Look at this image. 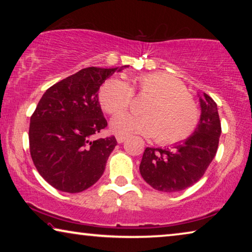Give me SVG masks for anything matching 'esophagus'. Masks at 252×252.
I'll return each instance as SVG.
<instances>
[{
    "instance_id": "esophagus-1",
    "label": "esophagus",
    "mask_w": 252,
    "mask_h": 252,
    "mask_svg": "<svg viewBox=\"0 0 252 252\" xmlns=\"http://www.w3.org/2000/svg\"><path fill=\"white\" fill-rule=\"evenodd\" d=\"M126 139H127V137H125V136H117V142L124 143L126 141Z\"/></svg>"
}]
</instances>
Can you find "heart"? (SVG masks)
Listing matches in <instances>:
<instances>
[{
  "instance_id": "b5f03b06",
  "label": "heart",
  "mask_w": 252,
  "mask_h": 252,
  "mask_svg": "<svg viewBox=\"0 0 252 252\" xmlns=\"http://www.w3.org/2000/svg\"><path fill=\"white\" fill-rule=\"evenodd\" d=\"M133 88L118 78L106 80L99 89V103L109 115L116 116L129 108L133 89L150 96L143 106V116L122 115L111 122L112 132L120 136L140 134L154 137L158 143L175 144L188 139L199 122L197 105L185 86L165 73H150L136 77Z\"/></svg>"
}]
</instances>
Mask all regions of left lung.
Masks as SVG:
<instances>
[{
    "mask_svg": "<svg viewBox=\"0 0 252 252\" xmlns=\"http://www.w3.org/2000/svg\"><path fill=\"white\" fill-rule=\"evenodd\" d=\"M201 117L195 132L171 149L148 147L140 164V173L148 185L163 192H177L196 184L217 154L221 134L216 102L198 95Z\"/></svg>",
    "mask_w": 252,
    "mask_h": 252,
    "instance_id": "8db88e82",
    "label": "left lung"
}]
</instances>
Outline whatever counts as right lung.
Masks as SVG:
<instances>
[{
	"instance_id": "right-lung-1",
	"label": "right lung",
	"mask_w": 252,
	"mask_h": 252,
	"mask_svg": "<svg viewBox=\"0 0 252 252\" xmlns=\"http://www.w3.org/2000/svg\"><path fill=\"white\" fill-rule=\"evenodd\" d=\"M123 67H86L48 88L31 117L30 150L37 172L54 188L84 191L96 184L117 146L94 139L108 126L98 102L106 79Z\"/></svg>"
}]
</instances>
